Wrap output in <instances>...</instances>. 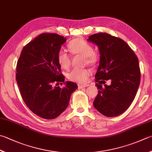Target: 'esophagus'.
Listing matches in <instances>:
<instances>
[{
  "label": "esophagus",
  "instance_id": "34e87169",
  "mask_svg": "<svg viewBox=\"0 0 152 152\" xmlns=\"http://www.w3.org/2000/svg\"><path fill=\"white\" fill-rule=\"evenodd\" d=\"M88 85H78V88H83L84 87H88Z\"/></svg>",
  "mask_w": 152,
  "mask_h": 152
}]
</instances>
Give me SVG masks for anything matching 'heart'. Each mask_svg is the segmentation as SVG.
<instances>
[{
	"label": "heart",
	"mask_w": 152,
	"mask_h": 152,
	"mask_svg": "<svg viewBox=\"0 0 152 152\" xmlns=\"http://www.w3.org/2000/svg\"><path fill=\"white\" fill-rule=\"evenodd\" d=\"M69 50L74 55H80L85 58L88 64L94 65L99 61V56L94 51L93 45L83 39H75L68 44ZM58 62L61 67L67 69L71 64V58L67 53L60 50L58 53ZM90 75V71L85 69H73L68 74V78L72 81L85 83L88 77Z\"/></svg>",
	"instance_id": "1"
}]
</instances>
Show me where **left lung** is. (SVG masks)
Masks as SVG:
<instances>
[{
  "instance_id": "obj_1",
  "label": "left lung",
  "mask_w": 152,
  "mask_h": 152,
  "mask_svg": "<svg viewBox=\"0 0 152 152\" xmlns=\"http://www.w3.org/2000/svg\"><path fill=\"white\" fill-rule=\"evenodd\" d=\"M87 41L99 48V66L95 75L99 92L93 102L94 108L103 115L115 117L122 114L135 98L140 83L138 59L122 39L107 33L91 35ZM111 84L102 87L103 80Z\"/></svg>"
}]
</instances>
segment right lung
<instances>
[{"label": "right lung", "instance_id": "right-lung-1", "mask_svg": "<svg viewBox=\"0 0 152 152\" xmlns=\"http://www.w3.org/2000/svg\"><path fill=\"white\" fill-rule=\"evenodd\" d=\"M66 40L57 34H42L24 47L17 62L16 79L22 99L32 113L42 118L59 116L78 88L75 83L65 81L60 73L57 57ZM59 82L64 83V88L53 87V83Z\"/></svg>", "mask_w": 152, "mask_h": 152}]
</instances>
